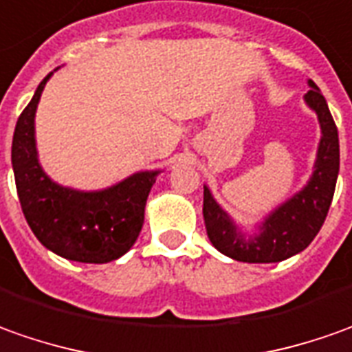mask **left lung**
Masks as SVG:
<instances>
[{"label":"left lung","mask_w":352,"mask_h":352,"mask_svg":"<svg viewBox=\"0 0 352 352\" xmlns=\"http://www.w3.org/2000/svg\"><path fill=\"white\" fill-rule=\"evenodd\" d=\"M310 91L304 94L312 108L322 139L314 162V172L300 192L275 207L258 226V232L246 236L225 209L214 201L204 186V219L207 236L221 254L246 263H277L292 258L312 242L324 225L336 192L339 174V135L324 94L310 79Z\"/></svg>","instance_id":"obj_1"}]
</instances>
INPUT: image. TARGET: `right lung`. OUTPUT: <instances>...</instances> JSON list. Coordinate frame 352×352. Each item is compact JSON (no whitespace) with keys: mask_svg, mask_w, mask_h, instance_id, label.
<instances>
[{"mask_svg":"<svg viewBox=\"0 0 352 352\" xmlns=\"http://www.w3.org/2000/svg\"><path fill=\"white\" fill-rule=\"evenodd\" d=\"M52 73L38 85L19 116L11 162L16 193L30 230L50 252L81 263H108L135 244L148 192L160 170L135 172L96 192L60 186L42 170L34 138V116Z\"/></svg>","mask_w":352,"mask_h":352,"instance_id":"1","label":"right lung"}]
</instances>
